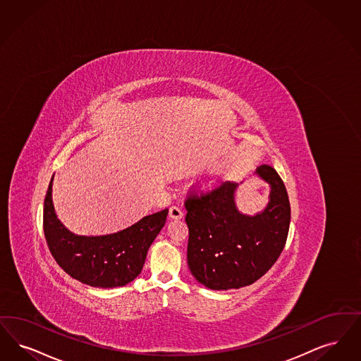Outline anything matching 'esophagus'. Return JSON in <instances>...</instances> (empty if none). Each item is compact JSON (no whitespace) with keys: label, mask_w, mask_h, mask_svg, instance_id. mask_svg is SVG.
<instances>
[{"label":"esophagus","mask_w":361,"mask_h":361,"mask_svg":"<svg viewBox=\"0 0 361 361\" xmlns=\"http://www.w3.org/2000/svg\"><path fill=\"white\" fill-rule=\"evenodd\" d=\"M169 216H170V219H173V220H182V219H183V212H182L178 206H171Z\"/></svg>","instance_id":"esophagus-1"}]
</instances>
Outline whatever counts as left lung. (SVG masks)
<instances>
[{"label": "left lung", "mask_w": 361, "mask_h": 361, "mask_svg": "<svg viewBox=\"0 0 361 361\" xmlns=\"http://www.w3.org/2000/svg\"><path fill=\"white\" fill-rule=\"evenodd\" d=\"M255 173L269 185L266 207L244 214L235 204V182L186 200L190 272L210 290H231L260 279L281 256L291 220L281 176L263 164Z\"/></svg>", "instance_id": "8db88e82"}]
</instances>
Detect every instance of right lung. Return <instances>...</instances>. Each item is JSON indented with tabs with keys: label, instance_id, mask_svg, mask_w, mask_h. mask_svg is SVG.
Segmentation results:
<instances>
[{
	"label": "right lung",
	"instance_id": "add662e5",
	"mask_svg": "<svg viewBox=\"0 0 361 361\" xmlns=\"http://www.w3.org/2000/svg\"><path fill=\"white\" fill-rule=\"evenodd\" d=\"M49 182L43 228L48 248L66 274L80 283L99 288L123 287L140 275L147 252L166 224L169 209L145 216L132 226L104 235L70 232L55 213Z\"/></svg>",
	"mask_w": 361,
	"mask_h": 361
}]
</instances>
